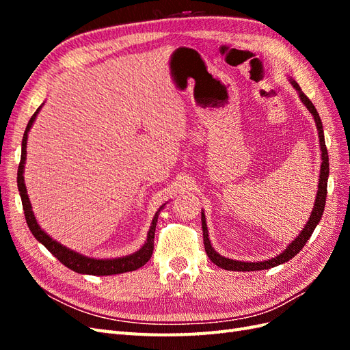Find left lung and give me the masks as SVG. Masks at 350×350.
Here are the masks:
<instances>
[{"instance_id":"1","label":"left lung","mask_w":350,"mask_h":350,"mask_svg":"<svg viewBox=\"0 0 350 350\" xmlns=\"http://www.w3.org/2000/svg\"><path fill=\"white\" fill-rule=\"evenodd\" d=\"M293 84V88L298 90L299 98L304 102V105L308 111L312 113L315 124H317V130H319V137H320V146H321V171H320V181H319V193H317L315 197V204H314V210L310 216L308 224L305 225L304 230L299 234V237L296 238L295 241H292L291 245L286 248L282 254H279L278 257H274L271 260L267 261H260V262H245V261H237V260H229L221 257L220 254H217L211 243L208 241V230H207V225H206V217L204 213H201V226H203V238H204V248L208 258L213 261L216 266L225 269V270H232V271H256V270H266V269H271L276 267L279 264H283L286 261H289L291 258H293L296 254H298L304 245L306 243V241L310 239V237L312 235V232L315 229V226L319 225V221L321 220L323 211H324V206H325V197H327V179H328V153H327V147H325V142H324V131H323V124L320 120V115L317 112L315 107L312 105V102L308 99V96L301 90L299 84L296 81H291Z\"/></svg>"}]
</instances>
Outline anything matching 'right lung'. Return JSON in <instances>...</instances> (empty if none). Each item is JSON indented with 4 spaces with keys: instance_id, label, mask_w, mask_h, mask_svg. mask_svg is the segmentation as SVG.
<instances>
[{
    "instance_id": "1",
    "label": "right lung",
    "mask_w": 350,
    "mask_h": 350,
    "mask_svg": "<svg viewBox=\"0 0 350 350\" xmlns=\"http://www.w3.org/2000/svg\"><path fill=\"white\" fill-rule=\"evenodd\" d=\"M42 107L36 109V112L31 115V118L27 122L26 131L23 134V142H22V157H20V163H18V171H17V187L20 191V197H22V204L25 210V217L27 221V226L30 229L33 237L42 242L45 245V248L58 258L66 267L71 269L76 273H83V274H93V276H108V274H120L125 271H133L143 267L144 264L150 260L152 254H153V247H154V230H156V221L159 211H161V207L157 210V213L153 217L152 226L149 229V235H147V241L144 245L131 256H126L122 258H113V260H96V258H89L86 256H80L79 252H74L68 250L67 247H62L61 243L52 239L49 235H46L44 230L40 229L38 225V221L33 216V211H31L30 201L27 197L26 191V185H25V178H23V169H25V161H26V144H27V133L30 130L31 124H33L38 112L40 111Z\"/></svg>"
}]
</instances>
